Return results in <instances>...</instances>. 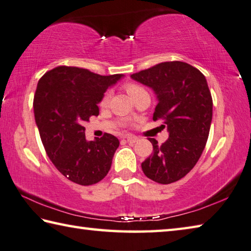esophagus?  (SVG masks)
<instances>
[{"label":"esophagus","mask_w":251,"mask_h":251,"mask_svg":"<svg viewBox=\"0 0 251 251\" xmlns=\"http://www.w3.org/2000/svg\"><path fill=\"white\" fill-rule=\"evenodd\" d=\"M126 141L129 142V143H135V142H138L139 141V138L138 136H135V135H131V134H129V135H126Z\"/></svg>","instance_id":"1"}]
</instances>
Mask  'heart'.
I'll use <instances>...</instances> for the list:
<instances>
[{"mask_svg":"<svg viewBox=\"0 0 251 251\" xmlns=\"http://www.w3.org/2000/svg\"><path fill=\"white\" fill-rule=\"evenodd\" d=\"M126 88L127 94H129V95H130L131 97L133 96V95H135L136 93H139V92H141V91H144L143 87H141L140 85H136V84H127L126 86ZM109 99H110V92H107V93L105 94V96H103L102 99H101L100 105H101V106L107 105V102L109 101Z\"/></svg>","mask_w":251,"mask_h":251,"instance_id":"heart-1","label":"heart"}]
</instances>
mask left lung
Returning a JSON list of instances; mask_svg holds the SVG:
<instances>
[{"mask_svg":"<svg viewBox=\"0 0 251 251\" xmlns=\"http://www.w3.org/2000/svg\"><path fill=\"white\" fill-rule=\"evenodd\" d=\"M131 78L153 89L158 101L153 120H162L160 127H167L169 133L160 146L150 140L153 154L142 163V170L155 182L177 181L195 167L209 138L213 101L205 76L190 64L173 61Z\"/></svg>","mask_w":251,"mask_h":251,"instance_id":"left-lung-1","label":"left lung"}]
</instances>
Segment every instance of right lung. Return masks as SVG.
I'll return each mask as SVG.
<instances>
[{"label":"right lung","mask_w":251,"mask_h":251,"mask_svg":"<svg viewBox=\"0 0 251 251\" xmlns=\"http://www.w3.org/2000/svg\"><path fill=\"white\" fill-rule=\"evenodd\" d=\"M124 76L58 67L38 82L34 97L36 125L51 162L69 180L89 186L109 172L119 140L106 133L87 141L84 124L89 117L99 115L103 93Z\"/></svg>","instance_id":"1"}]
</instances>
